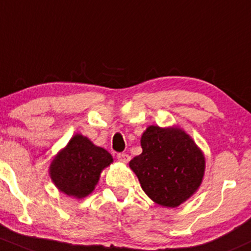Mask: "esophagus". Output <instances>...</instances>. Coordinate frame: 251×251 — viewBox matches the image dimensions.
<instances>
[{"mask_svg":"<svg viewBox=\"0 0 251 251\" xmlns=\"http://www.w3.org/2000/svg\"><path fill=\"white\" fill-rule=\"evenodd\" d=\"M117 157H118V160L123 163H127L131 159L130 155L125 154V152H119V154L117 155Z\"/></svg>","mask_w":251,"mask_h":251,"instance_id":"obj_1","label":"esophagus"}]
</instances>
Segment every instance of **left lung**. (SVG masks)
Instances as JSON below:
<instances>
[{
    "instance_id": "obj_1",
    "label": "left lung",
    "mask_w": 251,
    "mask_h": 251,
    "mask_svg": "<svg viewBox=\"0 0 251 251\" xmlns=\"http://www.w3.org/2000/svg\"><path fill=\"white\" fill-rule=\"evenodd\" d=\"M142 154L128 166L151 201L176 208L201 186L205 157L189 133L179 126L150 125L141 137Z\"/></svg>"
}]
</instances>
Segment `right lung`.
<instances>
[{"label": "right lung", "instance_id": "right-lung-1", "mask_svg": "<svg viewBox=\"0 0 251 251\" xmlns=\"http://www.w3.org/2000/svg\"><path fill=\"white\" fill-rule=\"evenodd\" d=\"M110 163L113 156L107 150L75 133L50 162L49 176L60 192L80 200L94 191Z\"/></svg>", "mask_w": 251, "mask_h": 251}]
</instances>
